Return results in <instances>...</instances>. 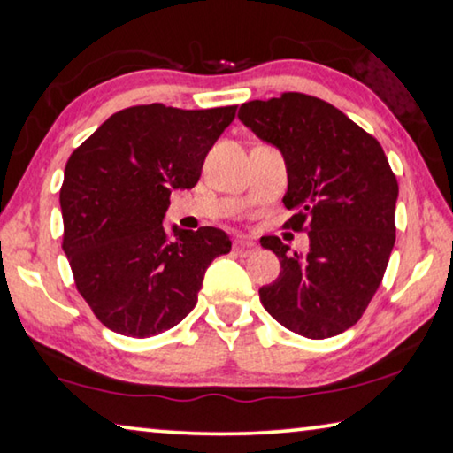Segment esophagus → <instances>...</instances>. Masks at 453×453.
Segmentation results:
<instances>
[{
  "instance_id": "esophagus-1",
  "label": "esophagus",
  "mask_w": 453,
  "mask_h": 453,
  "mask_svg": "<svg viewBox=\"0 0 453 453\" xmlns=\"http://www.w3.org/2000/svg\"><path fill=\"white\" fill-rule=\"evenodd\" d=\"M233 247H234V251L239 253V256H247V253H251L253 250H256V243H253V241L247 239V237H239V239H234Z\"/></svg>"
}]
</instances>
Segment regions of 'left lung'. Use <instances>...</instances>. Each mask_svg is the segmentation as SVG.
<instances>
[{
	"label": "left lung",
	"mask_w": 453,
	"mask_h": 453,
	"mask_svg": "<svg viewBox=\"0 0 453 453\" xmlns=\"http://www.w3.org/2000/svg\"><path fill=\"white\" fill-rule=\"evenodd\" d=\"M239 119L287 165L288 226L307 225V251L262 237L280 274L259 288L278 324L321 340L361 319L380 288L395 241L398 181L373 135L321 98L287 92L241 104Z\"/></svg>",
	"instance_id": "1"
}]
</instances>
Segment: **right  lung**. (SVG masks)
Returning a JSON list of instances; mask_svg holds the SVG:
<instances>
[{
  "label": "right lung",
  "mask_w": 453,
  "mask_h": 453,
  "mask_svg": "<svg viewBox=\"0 0 453 453\" xmlns=\"http://www.w3.org/2000/svg\"><path fill=\"white\" fill-rule=\"evenodd\" d=\"M237 107L183 111L140 104L111 115L65 165L64 251L80 295L103 326L150 338L197 303L225 231L163 226L171 191L191 189Z\"/></svg>",
  "instance_id": "add662e5"
}]
</instances>
